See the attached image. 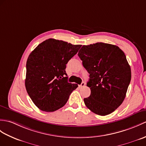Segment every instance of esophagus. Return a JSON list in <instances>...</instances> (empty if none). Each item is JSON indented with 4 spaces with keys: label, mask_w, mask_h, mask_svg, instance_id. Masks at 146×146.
I'll list each match as a JSON object with an SVG mask.
<instances>
[{
    "label": "esophagus",
    "mask_w": 146,
    "mask_h": 146,
    "mask_svg": "<svg viewBox=\"0 0 146 146\" xmlns=\"http://www.w3.org/2000/svg\"><path fill=\"white\" fill-rule=\"evenodd\" d=\"M84 85H85V83H84V82H82L79 86L81 88V87H83V86H84Z\"/></svg>",
    "instance_id": "esophagus-1"
}]
</instances>
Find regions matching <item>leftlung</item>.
Masks as SVG:
<instances>
[{
  "mask_svg": "<svg viewBox=\"0 0 146 146\" xmlns=\"http://www.w3.org/2000/svg\"><path fill=\"white\" fill-rule=\"evenodd\" d=\"M78 55L90 74L91 94L84 104L100 116L113 113L123 102L131 79L124 53L116 45L98 42L83 45Z\"/></svg>",
  "mask_w": 146,
  "mask_h": 146,
  "instance_id": "left-lung-1",
  "label": "left lung"
}]
</instances>
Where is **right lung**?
Instances as JSON below:
<instances>
[{
  "label": "right lung",
  "mask_w": 146,
  "mask_h": 146,
  "mask_svg": "<svg viewBox=\"0 0 146 146\" xmlns=\"http://www.w3.org/2000/svg\"><path fill=\"white\" fill-rule=\"evenodd\" d=\"M81 45L49 38L30 54L25 81L27 93L35 106L45 112L62 108L77 84L68 82L66 65Z\"/></svg>",
  "instance_id": "add662e5"
}]
</instances>
